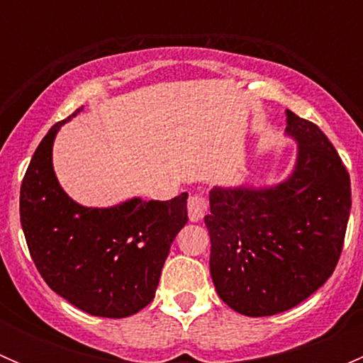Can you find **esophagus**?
<instances>
[{
    "instance_id": "esophagus-1",
    "label": "esophagus",
    "mask_w": 363,
    "mask_h": 363,
    "mask_svg": "<svg viewBox=\"0 0 363 363\" xmlns=\"http://www.w3.org/2000/svg\"><path fill=\"white\" fill-rule=\"evenodd\" d=\"M205 211H207V200H205L202 195L189 196V200H188L189 221L199 223L200 219H202L205 216Z\"/></svg>"
}]
</instances>
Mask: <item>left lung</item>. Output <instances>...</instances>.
<instances>
[{
	"mask_svg": "<svg viewBox=\"0 0 363 363\" xmlns=\"http://www.w3.org/2000/svg\"><path fill=\"white\" fill-rule=\"evenodd\" d=\"M298 145L291 174L267 188L208 193L205 226L219 298L251 318L284 313L334 274L351 211L350 174L327 135L286 111Z\"/></svg>",
	"mask_w": 363,
	"mask_h": 363,
	"instance_id": "left-lung-1",
	"label": "left lung"
}]
</instances>
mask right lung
I'll use <instances>...</instances> for the list:
<instances>
[{"label":"right lung","mask_w":363,"mask_h":363,"mask_svg":"<svg viewBox=\"0 0 363 363\" xmlns=\"http://www.w3.org/2000/svg\"><path fill=\"white\" fill-rule=\"evenodd\" d=\"M56 123L33 155L21 186V225L49 288L77 309L126 318L152 302L175 235L188 223V193L113 207H84L65 193L52 167Z\"/></svg>","instance_id":"obj_1"}]
</instances>
